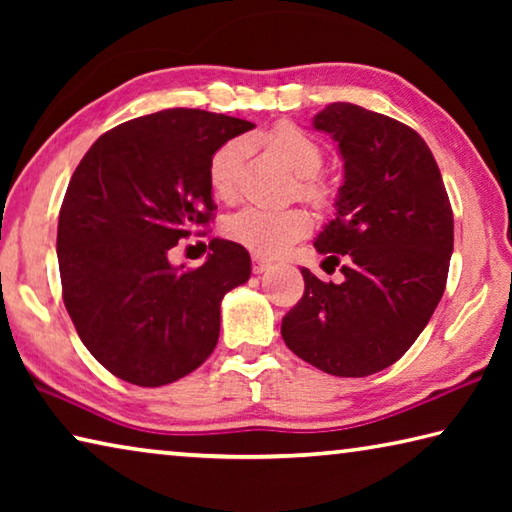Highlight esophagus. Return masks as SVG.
I'll list each match as a JSON object with an SVG mask.
<instances>
[{
	"label": "esophagus",
	"instance_id": "1",
	"mask_svg": "<svg viewBox=\"0 0 512 512\" xmlns=\"http://www.w3.org/2000/svg\"><path fill=\"white\" fill-rule=\"evenodd\" d=\"M253 268H255V273H264L271 268V259H266L262 255H253Z\"/></svg>",
	"mask_w": 512,
	"mask_h": 512
}]
</instances>
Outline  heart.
<instances>
[{
    "instance_id": "heart-1",
    "label": "heart",
    "mask_w": 512,
    "mask_h": 512,
    "mask_svg": "<svg viewBox=\"0 0 512 512\" xmlns=\"http://www.w3.org/2000/svg\"><path fill=\"white\" fill-rule=\"evenodd\" d=\"M266 142L280 155L282 162L300 176L298 192L309 201L323 203L327 198V187L316 173L323 167L325 155L314 137H309L293 124H280L268 131ZM244 151V140H228L214 151L210 167H207V178H210V187L219 201H235ZM309 228V214L300 207L268 210V207L250 205L228 216V221H225V235L257 255L282 253L293 241L305 237Z\"/></svg>"
}]
</instances>
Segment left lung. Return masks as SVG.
Wrapping results in <instances>:
<instances>
[{"instance_id": "obj_1", "label": "left lung", "mask_w": 512, "mask_h": 512, "mask_svg": "<svg viewBox=\"0 0 512 512\" xmlns=\"http://www.w3.org/2000/svg\"><path fill=\"white\" fill-rule=\"evenodd\" d=\"M314 128L343 158L336 214L314 246L343 282L302 268L305 293L282 318L293 354L336 377H366L402 357L445 293L454 214L427 142L379 112L329 103Z\"/></svg>"}]
</instances>
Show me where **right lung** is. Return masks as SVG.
<instances>
[{
	"instance_id": "right-lung-1",
	"label": "right lung",
	"mask_w": 512,
	"mask_h": 512,
	"mask_svg": "<svg viewBox=\"0 0 512 512\" xmlns=\"http://www.w3.org/2000/svg\"><path fill=\"white\" fill-rule=\"evenodd\" d=\"M250 128L205 110H160L103 133L76 167L58 216L63 300L115 377L171 384L216 348L221 300L250 277L248 250L212 239L198 268L173 266L169 250L210 223L212 155Z\"/></svg>"
}]
</instances>
